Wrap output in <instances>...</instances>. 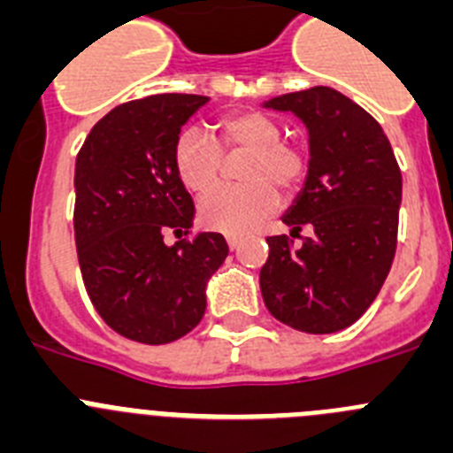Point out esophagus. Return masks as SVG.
Returning a JSON list of instances; mask_svg holds the SVG:
<instances>
[{
	"mask_svg": "<svg viewBox=\"0 0 453 453\" xmlns=\"http://www.w3.org/2000/svg\"><path fill=\"white\" fill-rule=\"evenodd\" d=\"M226 242H227V246H230V250H236V248L242 246V236H239V234H227Z\"/></svg>",
	"mask_w": 453,
	"mask_h": 453,
	"instance_id": "esophagus-1",
	"label": "esophagus"
}]
</instances>
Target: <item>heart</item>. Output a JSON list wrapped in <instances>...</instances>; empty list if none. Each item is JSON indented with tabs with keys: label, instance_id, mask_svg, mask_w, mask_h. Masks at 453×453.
<instances>
[{
	"label": "heart",
	"instance_id": "heart-1",
	"mask_svg": "<svg viewBox=\"0 0 453 453\" xmlns=\"http://www.w3.org/2000/svg\"><path fill=\"white\" fill-rule=\"evenodd\" d=\"M219 140L227 153H248L239 166L242 185L219 187L198 203V221L210 230L243 234L277 210V191L293 196L307 180L309 162L296 142L284 140L273 117L242 110L219 119ZM171 165L191 194L211 189L221 178L223 153L198 128H185L173 142Z\"/></svg>",
	"mask_w": 453,
	"mask_h": 453
}]
</instances>
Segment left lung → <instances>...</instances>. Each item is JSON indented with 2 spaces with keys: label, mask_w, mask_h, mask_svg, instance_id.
<instances>
[{
  "label": "left lung",
  "mask_w": 453,
  "mask_h": 453,
  "mask_svg": "<svg viewBox=\"0 0 453 453\" xmlns=\"http://www.w3.org/2000/svg\"><path fill=\"white\" fill-rule=\"evenodd\" d=\"M309 128V176L282 221L291 235L268 236L259 273L268 311L288 327L334 334L364 316L397 250L402 171L384 128L332 88H309L266 104ZM309 225L311 237L299 234Z\"/></svg>",
  "instance_id": "1"
}]
</instances>
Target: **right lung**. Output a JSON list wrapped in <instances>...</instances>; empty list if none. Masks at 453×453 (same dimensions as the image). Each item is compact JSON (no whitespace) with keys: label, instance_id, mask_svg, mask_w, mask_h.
<instances>
[{"label":"right lung","instance_id":"right-lung-1","mask_svg":"<svg viewBox=\"0 0 453 453\" xmlns=\"http://www.w3.org/2000/svg\"><path fill=\"white\" fill-rule=\"evenodd\" d=\"M207 96L153 95L110 110L76 156L74 236L85 291L110 329L173 343L203 320L205 287L227 257L219 232L189 236L194 201L171 165ZM169 231L186 239L166 247Z\"/></svg>","mask_w":453,"mask_h":453}]
</instances>
